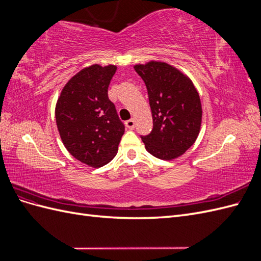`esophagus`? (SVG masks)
<instances>
[{"instance_id":"obj_1","label":"esophagus","mask_w":261,"mask_h":261,"mask_svg":"<svg viewBox=\"0 0 261 261\" xmlns=\"http://www.w3.org/2000/svg\"><path fill=\"white\" fill-rule=\"evenodd\" d=\"M125 125H126V127H127V128L133 129L134 127H135V121H134L133 118H132V120L126 121V122H125Z\"/></svg>"}]
</instances>
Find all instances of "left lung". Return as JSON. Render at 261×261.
<instances>
[{"instance_id": "8db88e82", "label": "left lung", "mask_w": 261, "mask_h": 261, "mask_svg": "<svg viewBox=\"0 0 261 261\" xmlns=\"http://www.w3.org/2000/svg\"><path fill=\"white\" fill-rule=\"evenodd\" d=\"M148 90L153 128L141 136L149 153L173 160L191 148L199 135L202 109L189 78L168 63L150 61L134 66Z\"/></svg>"}]
</instances>
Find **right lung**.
<instances>
[{"instance_id": "1", "label": "right lung", "mask_w": 261, "mask_h": 261, "mask_svg": "<svg viewBox=\"0 0 261 261\" xmlns=\"http://www.w3.org/2000/svg\"><path fill=\"white\" fill-rule=\"evenodd\" d=\"M115 72V65L85 67L67 82L55 106L63 144L89 167H103L113 159L125 130L108 97Z\"/></svg>"}]
</instances>
